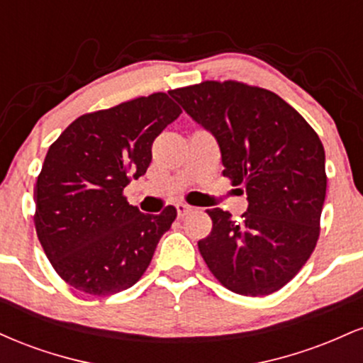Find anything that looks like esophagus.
<instances>
[{"label":"esophagus","instance_id":"esophagus-1","mask_svg":"<svg viewBox=\"0 0 363 363\" xmlns=\"http://www.w3.org/2000/svg\"><path fill=\"white\" fill-rule=\"evenodd\" d=\"M176 210H177L179 218H182V216H186L187 213H191V210H193V208H191L189 205H186V203H177Z\"/></svg>","mask_w":363,"mask_h":363}]
</instances>
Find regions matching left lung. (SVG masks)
Here are the masks:
<instances>
[{
  "mask_svg": "<svg viewBox=\"0 0 363 363\" xmlns=\"http://www.w3.org/2000/svg\"><path fill=\"white\" fill-rule=\"evenodd\" d=\"M169 94L215 136L222 174L247 193L242 220L220 208L206 210L213 228L198 242L203 259L235 294L261 297L280 290L319 239L328 179L318 133L259 86L210 80Z\"/></svg>",
  "mask_w": 363,
  "mask_h": 363,
  "instance_id": "obj_1",
  "label": "left lung"
}]
</instances>
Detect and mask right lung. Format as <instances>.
Returning a JSON list of instances; mask_svg holds the SVG:
<instances>
[{
    "mask_svg": "<svg viewBox=\"0 0 363 363\" xmlns=\"http://www.w3.org/2000/svg\"><path fill=\"white\" fill-rule=\"evenodd\" d=\"M181 112L157 91L80 116L49 147L34 189V223L52 268L73 289L104 297L147 272L177 211L145 215L123 191L147 172L153 140Z\"/></svg>",
    "mask_w": 363,
    "mask_h": 363,
    "instance_id": "add662e5",
    "label": "right lung"
}]
</instances>
